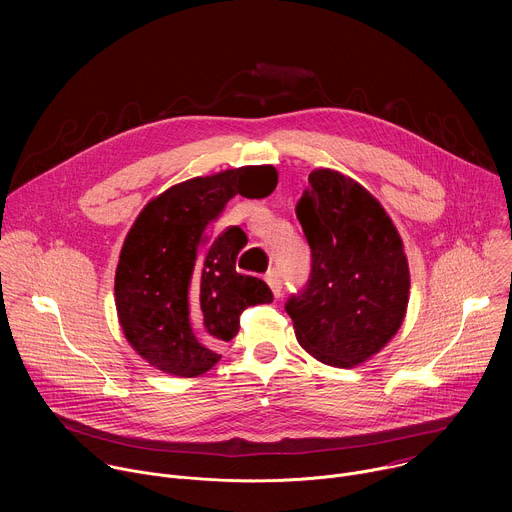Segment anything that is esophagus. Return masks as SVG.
<instances>
[{
    "instance_id": "obj_1",
    "label": "esophagus",
    "mask_w": 512,
    "mask_h": 512,
    "mask_svg": "<svg viewBox=\"0 0 512 512\" xmlns=\"http://www.w3.org/2000/svg\"><path fill=\"white\" fill-rule=\"evenodd\" d=\"M265 279H267V283H269V287H271V291H273V296L279 298V296H281V275H279V271H277V269L267 271Z\"/></svg>"
}]
</instances>
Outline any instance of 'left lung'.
Masks as SVG:
<instances>
[{
	"label": "left lung",
	"instance_id": "obj_1",
	"mask_svg": "<svg viewBox=\"0 0 512 512\" xmlns=\"http://www.w3.org/2000/svg\"><path fill=\"white\" fill-rule=\"evenodd\" d=\"M296 216L312 249V271L285 312L314 358L356 367L403 324L409 302L403 241L379 200L330 168L308 176Z\"/></svg>",
	"mask_w": 512,
	"mask_h": 512
}]
</instances>
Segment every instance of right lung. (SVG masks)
Returning a JSON list of instances; mask_svg holds the SVG:
<instances>
[{
    "instance_id": "add662e5",
    "label": "right lung",
    "mask_w": 512,
    "mask_h": 512,
    "mask_svg": "<svg viewBox=\"0 0 512 512\" xmlns=\"http://www.w3.org/2000/svg\"><path fill=\"white\" fill-rule=\"evenodd\" d=\"M273 166L192 178L150 200L135 218L115 271V306L125 338L152 367L196 377L221 358L249 306L271 304L269 285L235 269L241 243L210 241L206 227L235 196L265 198Z\"/></svg>"
}]
</instances>
